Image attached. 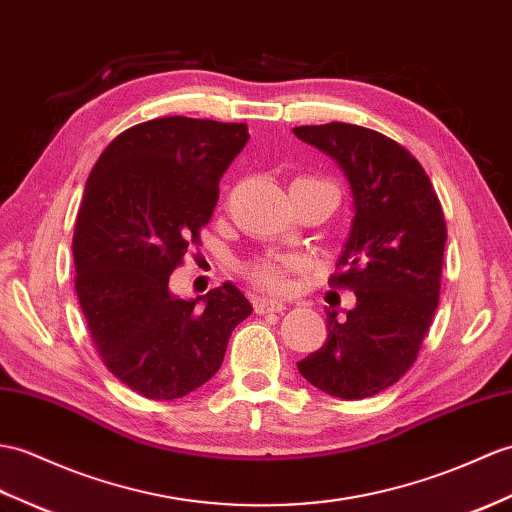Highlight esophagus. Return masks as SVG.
<instances>
[{
	"label": "esophagus",
	"instance_id": "esophagus-1",
	"mask_svg": "<svg viewBox=\"0 0 512 512\" xmlns=\"http://www.w3.org/2000/svg\"><path fill=\"white\" fill-rule=\"evenodd\" d=\"M285 305L281 301H272V299H257L255 301V312L257 314H270V312H283Z\"/></svg>",
	"mask_w": 512,
	"mask_h": 512
}]
</instances>
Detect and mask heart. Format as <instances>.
Returning a JSON list of instances; mask_svg holds the SVG:
<instances>
[{"label": "heart", "instance_id": "b5f03b06", "mask_svg": "<svg viewBox=\"0 0 512 512\" xmlns=\"http://www.w3.org/2000/svg\"><path fill=\"white\" fill-rule=\"evenodd\" d=\"M305 181H318V183H327L320 181V178H310L305 176ZM294 270H299V261L294 257H283V259H257L253 264H248L244 268L246 277L251 279L259 288H264L268 292H288L290 288V275Z\"/></svg>", "mask_w": 512, "mask_h": 512}]
</instances>
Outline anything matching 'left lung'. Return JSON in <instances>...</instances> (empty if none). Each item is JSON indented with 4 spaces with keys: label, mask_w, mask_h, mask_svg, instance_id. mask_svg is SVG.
<instances>
[{
    "label": "left lung",
    "mask_w": 512,
    "mask_h": 512,
    "mask_svg": "<svg viewBox=\"0 0 512 512\" xmlns=\"http://www.w3.org/2000/svg\"><path fill=\"white\" fill-rule=\"evenodd\" d=\"M294 135L338 161L355 216L329 288L353 290L344 318L327 310V342L299 373L327 395L366 399L408 373L441 296L447 224L430 176L395 139L329 122Z\"/></svg>",
    "instance_id": "8db88e82"
}]
</instances>
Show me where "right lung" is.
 Masks as SVG:
<instances>
[{
    "label": "right lung",
    "instance_id": "1",
    "mask_svg": "<svg viewBox=\"0 0 512 512\" xmlns=\"http://www.w3.org/2000/svg\"><path fill=\"white\" fill-rule=\"evenodd\" d=\"M248 137L246 124L157 117L117 135L89 174L71 242L76 294L104 366L148 399L209 382L253 312L233 283L194 301L168 288Z\"/></svg>",
    "mask_w": 512,
    "mask_h": 512
}]
</instances>
